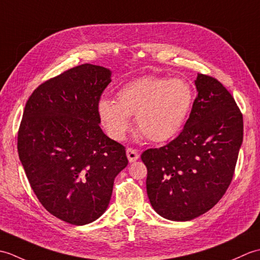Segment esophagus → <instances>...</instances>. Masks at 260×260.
Masks as SVG:
<instances>
[{"label": "esophagus", "mask_w": 260, "mask_h": 260, "mask_svg": "<svg viewBox=\"0 0 260 260\" xmlns=\"http://www.w3.org/2000/svg\"><path fill=\"white\" fill-rule=\"evenodd\" d=\"M126 155H127V158H128V161L132 163V162H135L137 158L140 157V154L139 152H137L135 148H127L126 150Z\"/></svg>", "instance_id": "34e87169"}]
</instances>
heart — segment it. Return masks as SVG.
Here are the masks:
<instances>
[{
  "instance_id": "b5f03b06",
  "label": "heart",
  "mask_w": 260,
  "mask_h": 260,
  "mask_svg": "<svg viewBox=\"0 0 260 260\" xmlns=\"http://www.w3.org/2000/svg\"><path fill=\"white\" fill-rule=\"evenodd\" d=\"M194 93L187 81L146 76L127 82L116 93V103L102 99L98 115L107 134L125 139L129 116H136L137 128L148 141L163 143L174 139L189 117Z\"/></svg>"
}]
</instances>
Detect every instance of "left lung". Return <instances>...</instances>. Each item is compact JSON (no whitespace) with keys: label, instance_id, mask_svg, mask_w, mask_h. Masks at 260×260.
Masks as SVG:
<instances>
[{"label":"left lung","instance_id":"1","mask_svg":"<svg viewBox=\"0 0 260 260\" xmlns=\"http://www.w3.org/2000/svg\"><path fill=\"white\" fill-rule=\"evenodd\" d=\"M196 86L179 136L141 156L152 207L173 221L194 219L219 202L233 180L244 136L242 114L221 82L198 74Z\"/></svg>","mask_w":260,"mask_h":260}]
</instances>
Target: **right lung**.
<instances>
[{"label":"right lung","mask_w":260,"mask_h":260,"mask_svg":"<svg viewBox=\"0 0 260 260\" xmlns=\"http://www.w3.org/2000/svg\"><path fill=\"white\" fill-rule=\"evenodd\" d=\"M110 76L85 63L45 81L27 99L19 127V157L38 200L75 225L106 211L114 180L128 164L125 146L99 126L98 103Z\"/></svg>","instance_id":"right-lung-1"}]
</instances>
